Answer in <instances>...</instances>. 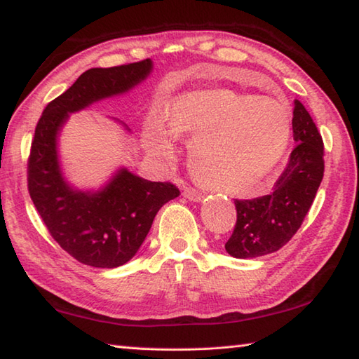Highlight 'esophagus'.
<instances>
[{"label": "esophagus", "mask_w": 359, "mask_h": 359, "mask_svg": "<svg viewBox=\"0 0 359 359\" xmlns=\"http://www.w3.org/2000/svg\"><path fill=\"white\" fill-rule=\"evenodd\" d=\"M182 196H184L185 199H188L189 202H202L203 201V196L193 188H185L184 191H182Z\"/></svg>", "instance_id": "esophagus-1"}]
</instances>
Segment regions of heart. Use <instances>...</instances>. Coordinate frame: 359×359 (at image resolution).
<instances>
[{
    "label": "heart",
    "instance_id": "obj_1",
    "mask_svg": "<svg viewBox=\"0 0 359 359\" xmlns=\"http://www.w3.org/2000/svg\"><path fill=\"white\" fill-rule=\"evenodd\" d=\"M148 133V148L158 158L175 156L174 134L194 137L189 165L197 180L215 191L242 196L262 184L284 157L292 118L284 104L231 90H196L172 102Z\"/></svg>",
    "mask_w": 359,
    "mask_h": 359
}]
</instances>
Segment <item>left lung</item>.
Listing matches in <instances>:
<instances>
[{
	"instance_id": "left-lung-1",
	"label": "left lung",
	"mask_w": 359,
	"mask_h": 359,
	"mask_svg": "<svg viewBox=\"0 0 359 359\" xmlns=\"http://www.w3.org/2000/svg\"><path fill=\"white\" fill-rule=\"evenodd\" d=\"M292 125L296 147L274 191L251 201H234L238 220L225 250L236 259L265 256L284 247L315 201L324 175V143L299 100H294Z\"/></svg>"
}]
</instances>
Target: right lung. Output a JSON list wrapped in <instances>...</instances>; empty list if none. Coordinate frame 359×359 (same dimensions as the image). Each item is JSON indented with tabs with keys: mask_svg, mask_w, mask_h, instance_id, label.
I'll return each instance as SVG.
<instances>
[{
	"mask_svg": "<svg viewBox=\"0 0 359 359\" xmlns=\"http://www.w3.org/2000/svg\"><path fill=\"white\" fill-rule=\"evenodd\" d=\"M154 63L93 67L38 120L27 163L29 193L58 245L79 262L116 269L140 250L157 211L180 193L170 182H151L120 166L100 188H77L66 177L58 142L71 114L106 98L128 94L147 80ZM128 134L123 121L111 118Z\"/></svg>",
	"mask_w": 359,
	"mask_h": 359,
	"instance_id": "obj_1",
	"label": "right lung"
}]
</instances>
